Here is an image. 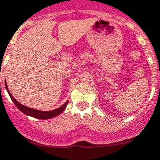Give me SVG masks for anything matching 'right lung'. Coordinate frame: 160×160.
Returning <instances> with one entry per match:
<instances>
[{
  "label": "right lung",
  "instance_id": "right-lung-1",
  "mask_svg": "<svg viewBox=\"0 0 160 160\" xmlns=\"http://www.w3.org/2000/svg\"><path fill=\"white\" fill-rule=\"evenodd\" d=\"M5 85H6V88L7 90L8 93L10 95V98H11L12 101L14 103V105H16V107L18 108L19 110H20L22 113H23L26 115H28L30 117H33L36 118H39V119H50V118H52L54 117H56L59 114L62 113L65 109L66 106L68 105V101L65 102L64 105L60 106L58 109H53V110H51V111H42V110H38V109H32V108H30V107H28L26 105H23L22 104H20L19 102L15 100L14 96H12V94L10 92L9 89H8L7 84H6V82H5Z\"/></svg>",
  "mask_w": 160,
  "mask_h": 160
}]
</instances>
